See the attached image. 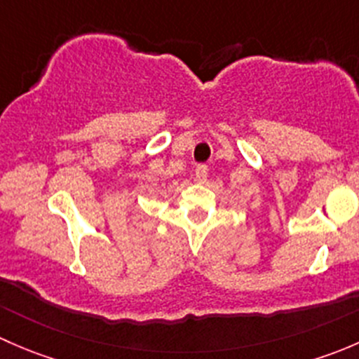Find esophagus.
I'll return each mask as SVG.
<instances>
[{
    "label": "esophagus",
    "instance_id": "1",
    "mask_svg": "<svg viewBox=\"0 0 359 359\" xmlns=\"http://www.w3.org/2000/svg\"><path fill=\"white\" fill-rule=\"evenodd\" d=\"M194 175H196L198 182H205L206 177H208V166H206V165H198L196 166V173H194Z\"/></svg>",
    "mask_w": 359,
    "mask_h": 359
}]
</instances>
